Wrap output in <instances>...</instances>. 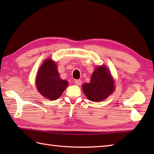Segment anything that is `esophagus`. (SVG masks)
Returning a JSON list of instances; mask_svg holds the SVG:
<instances>
[{
	"mask_svg": "<svg viewBox=\"0 0 154 154\" xmlns=\"http://www.w3.org/2000/svg\"><path fill=\"white\" fill-rule=\"evenodd\" d=\"M75 84L77 86H80L81 84H82V81L80 79H76L75 81Z\"/></svg>",
	"mask_w": 154,
	"mask_h": 154,
	"instance_id": "esophagus-1",
	"label": "esophagus"
}]
</instances>
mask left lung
Wrapping results in <instances>:
<instances>
[{
	"instance_id": "left-lung-1",
	"label": "left lung",
	"mask_w": 154,
	"mask_h": 154,
	"mask_svg": "<svg viewBox=\"0 0 154 154\" xmlns=\"http://www.w3.org/2000/svg\"><path fill=\"white\" fill-rule=\"evenodd\" d=\"M82 88L87 99L93 102L106 99L115 90L114 79L109 69L104 65L97 67L90 83H85Z\"/></svg>"
}]
</instances>
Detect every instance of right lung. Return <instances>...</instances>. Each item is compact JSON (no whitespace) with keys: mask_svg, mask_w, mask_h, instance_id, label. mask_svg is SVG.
<instances>
[{"mask_svg":"<svg viewBox=\"0 0 154 154\" xmlns=\"http://www.w3.org/2000/svg\"><path fill=\"white\" fill-rule=\"evenodd\" d=\"M35 86L42 96L54 100L61 95L68 86V82L60 78L55 62L45 59L37 73Z\"/></svg>","mask_w":154,"mask_h":154,"instance_id":"obj_1","label":"right lung"}]
</instances>
